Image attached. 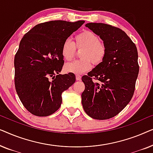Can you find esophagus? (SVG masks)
<instances>
[{
	"label": "esophagus",
	"instance_id": "esophagus-1",
	"mask_svg": "<svg viewBox=\"0 0 153 153\" xmlns=\"http://www.w3.org/2000/svg\"><path fill=\"white\" fill-rule=\"evenodd\" d=\"M81 79V76H80V75H76V81H80Z\"/></svg>",
	"mask_w": 153,
	"mask_h": 153
}]
</instances>
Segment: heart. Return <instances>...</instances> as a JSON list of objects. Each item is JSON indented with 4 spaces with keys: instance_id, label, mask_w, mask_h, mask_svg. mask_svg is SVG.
I'll return each mask as SVG.
<instances>
[{
    "instance_id": "obj_1",
    "label": "heart",
    "mask_w": 153,
    "mask_h": 153,
    "mask_svg": "<svg viewBox=\"0 0 153 153\" xmlns=\"http://www.w3.org/2000/svg\"><path fill=\"white\" fill-rule=\"evenodd\" d=\"M76 48L82 49L80 53L81 59L67 63L64 67L67 72L81 74L91 70V62L98 65L102 62L106 53V48L103 42L90 30H84L75 37L74 45L70 39H66L62 45L61 54L65 60H72L76 53Z\"/></svg>"
}]
</instances>
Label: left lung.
<instances>
[{"label": "left lung", "instance_id": "8db88e82", "mask_svg": "<svg viewBox=\"0 0 153 153\" xmlns=\"http://www.w3.org/2000/svg\"><path fill=\"white\" fill-rule=\"evenodd\" d=\"M85 26L103 41L106 53L88 76H82L85 90L81 103L92 118L106 120L118 114L134 95L139 71L137 49L120 28L102 23ZM93 78L98 82H93Z\"/></svg>", "mask_w": 153, "mask_h": 153}]
</instances>
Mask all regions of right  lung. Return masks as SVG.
Returning a JSON list of instances; mask_svg holds the SVG:
<instances>
[{"mask_svg":"<svg viewBox=\"0 0 153 153\" xmlns=\"http://www.w3.org/2000/svg\"><path fill=\"white\" fill-rule=\"evenodd\" d=\"M84 22L42 23L22 37L14 57V83L23 105L35 116L55 113L61 105L62 93L75 82L74 74H59L64 63L61 48Z\"/></svg>","mask_w":153,"mask_h":153,"instance_id":"1","label":"right lung"}]
</instances>
